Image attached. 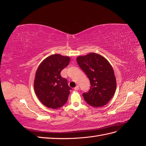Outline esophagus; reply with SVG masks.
<instances>
[{
	"instance_id": "34e87169",
	"label": "esophagus",
	"mask_w": 146,
	"mask_h": 146,
	"mask_svg": "<svg viewBox=\"0 0 146 146\" xmlns=\"http://www.w3.org/2000/svg\"><path fill=\"white\" fill-rule=\"evenodd\" d=\"M74 90H79V86H78V85H77L76 87H75Z\"/></svg>"
}]
</instances>
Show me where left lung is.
Masks as SVG:
<instances>
[{"label":"left lung","mask_w":146,"mask_h":146,"mask_svg":"<svg viewBox=\"0 0 146 146\" xmlns=\"http://www.w3.org/2000/svg\"><path fill=\"white\" fill-rule=\"evenodd\" d=\"M78 66L90 81V89L83 93L88 104L93 107L105 105L116 91V80L111 65L102 55L90 53L77 58Z\"/></svg>","instance_id":"obj_1"}]
</instances>
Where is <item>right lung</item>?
<instances>
[{"instance_id": "1", "label": "right lung", "mask_w": 146, "mask_h": 146, "mask_svg": "<svg viewBox=\"0 0 146 146\" xmlns=\"http://www.w3.org/2000/svg\"><path fill=\"white\" fill-rule=\"evenodd\" d=\"M70 61L69 56L54 54L48 56L39 64L34 80L35 92L46 107L58 109L68 100L71 90L60 72Z\"/></svg>"}]
</instances>
